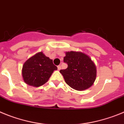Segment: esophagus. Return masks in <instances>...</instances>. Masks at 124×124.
I'll list each match as a JSON object with an SVG mask.
<instances>
[{"mask_svg":"<svg viewBox=\"0 0 124 124\" xmlns=\"http://www.w3.org/2000/svg\"><path fill=\"white\" fill-rule=\"evenodd\" d=\"M57 69L58 70H60L61 69V65H59V66H57Z\"/></svg>","mask_w":124,"mask_h":124,"instance_id":"obj_1","label":"esophagus"}]
</instances>
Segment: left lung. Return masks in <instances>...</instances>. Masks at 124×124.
I'll return each mask as SVG.
<instances>
[{
    "label": "left lung",
    "mask_w": 124,
    "mask_h": 124,
    "mask_svg": "<svg viewBox=\"0 0 124 124\" xmlns=\"http://www.w3.org/2000/svg\"><path fill=\"white\" fill-rule=\"evenodd\" d=\"M63 62L67 63L68 67L60 72L69 86L83 91L93 85L96 78V67L88 55L81 52H66Z\"/></svg>",
    "instance_id": "8db88e82"
}]
</instances>
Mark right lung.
Here are the masks:
<instances>
[{
	"mask_svg": "<svg viewBox=\"0 0 124 124\" xmlns=\"http://www.w3.org/2000/svg\"><path fill=\"white\" fill-rule=\"evenodd\" d=\"M57 67L52 59L43 52H38L24 62L22 67V77L24 83L34 87L45 84Z\"/></svg>",
	"mask_w": 124,
	"mask_h": 124,
	"instance_id": "add662e5",
	"label": "right lung"
}]
</instances>
